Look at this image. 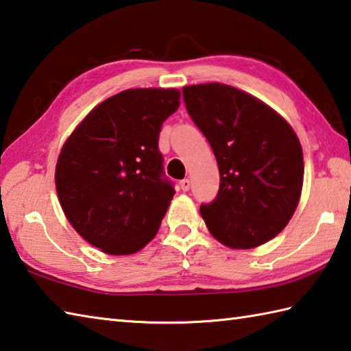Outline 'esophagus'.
Segmentation results:
<instances>
[{
	"instance_id": "34e87169",
	"label": "esophagus",
	"mask_w": 351,
	"mask_h": 351,
	"mask_svg": "<svg viewBox=\"0 0 351 351\" xmlns=\"http://www.w3.org/2000/svg\"><path fill=\"white\" fill-rule=\"evenodd\" d=\"M180 187H181L182 191H189V189H190V180L180 181Z\"/></svg>"
}]
</instances>
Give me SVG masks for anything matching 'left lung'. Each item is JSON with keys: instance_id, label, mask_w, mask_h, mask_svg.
Wrapping results in <instances>:
<instances>
[{"instance_id": "1", "label": "left lung", "mask_w": 351, "mask_h": 351, "mask_svg": "<svg viewBox=\"0 0 351 351\" xmlns=\"http://www.w3.org/2000/svg\"><path fill=\"white\" fill-rule=\"evenodd\" d=\"M190 119L215 152L221 185L201 205L219 242L250 250L291 221L303 189V150L283 117L252 95L223 84L182 88Z\"/></svg>"}]
</instances>
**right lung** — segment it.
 <instances>
[{
	"label": "right lung",
	"mask_w": 351,
	"mask_h": 351,
	"mask_svg": "<svg viewBox=\"0 0 351 351\" xmlns=\"http://www.w3.org/2000/svg\"><path fill=\"white\" fill-rule=\"evenodd\" d=\"M180 91L126 89L95 106L60 150L56 190L68 222L88 243L126 256L155 237L175 195L158 149Z\"/></svg>",
	"instance_id": "obj_1"
}]
</instances>
